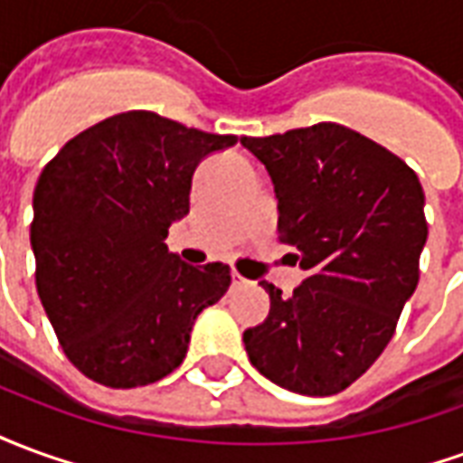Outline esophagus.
Instances as JSON below:
<instances>
[{
    "label": "esophagus",
    "instance_id": "1",
    "mask_svg": "<svg viewBox=\"0 0 463 463\" xmlns=\"http://www.w3.org/2000/svg\"><path fill=\"white\" fill-rule=\"evenodd\" d=\"M231 278H232V285H235V288H241V285H248V280H245L242 275H238V272H232Z\"/></svg>",
    "mask_w": 463,
    "mask_h": 463
}]
</instances>
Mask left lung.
I'll use <instances>...</instances> for the list:
<instances>
[{
	"label": "left lung",
	"instance_id": "8db88e82",
	"mask_svg": "<svg viewBox=\"0 0 463 463\" xmlns=\"http://www.w3.org/2000/svg\"><path fill=\"white\" fill-rule=\"evenodd\" d=\"M241 143L270 175L280 241L307 272L290 298L260 282L270 312L242 332L245 352L278 387L330 397L374 364L417 290L429 232L421 183L340 123Z\"/></svg>",
	"mask_w": 463,
	"mask_h": 463
}]
</instances>
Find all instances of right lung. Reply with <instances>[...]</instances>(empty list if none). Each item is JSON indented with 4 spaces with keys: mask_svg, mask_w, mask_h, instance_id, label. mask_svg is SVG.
Instances as JSON below:
<instances>
[{
    "mask_svg": "<svg viewBox=\"0 0 463 463\" xmlns=\"http://www.w3.org/2000/svg\"><path fill=\"white\" fill-rule=\"evenodd\" d=\"M235 143L126 111L79 133L44 165L32 222L36 290L81 374L146 387L185 359L195 317L228 292L231 268L188 265L165 238L191 211L198 163Z\"/></svg>",
    "mask_w": 463,
    "mask_h": 463,
    "instance_id": "1",
    "label": "right lung"
}]
</instances>
